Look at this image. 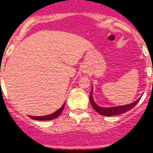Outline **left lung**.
Listing matches in <instances>:
<instances>
[{"instance_id":"1","label":"left lung","mask_w":153,"mask_h":153,"mask_svg":"<svg viewBox=\"0 0 153 153\" xmlns=\"http://www.w3.org/2000/svg\"><path fill=\"white\" fill-rule=\"evenodd\" d=\"M93 90V89H92ZM140 98L138 99L137 100L135 101L134 102H132L130 104H127L124 106H113V107H101V106H97L95 102L93 101V95H92V91L90 96V101L91 103L92 106L96 111L98 113L102 116H106V117H111V116H116V115L122 114V113H126V112L130 110L132 108L134 107L138 102L140 101Z\"/></svg>"}]
</instances>
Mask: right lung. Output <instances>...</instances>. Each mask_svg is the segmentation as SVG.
<instances>
[{"label":"right lung","instance_id":"right-lung-1","mask_svg":"<svg viewBox=\"0 0 153 153\" xmlns=\"http://www.w3.org/2000/svg\"><path fill=\"white\" fill-rule=\"evenodd\" d=\"M64 106H65V102L63 104V106H61V108L58 109L57 111L54 112L52 114H50V115H47V116H43V117H32V116H29L30 118L33 119V120H53V119H56L60 115V113H62L63 111V109H64Z\"/></svg>","mask_w":153,"mask_h":153}]
</instances>
